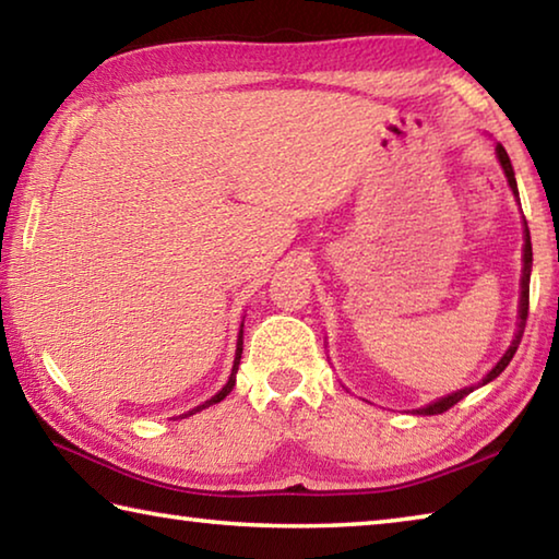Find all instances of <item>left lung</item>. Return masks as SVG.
Here are the masks:
<instances>
[{
	"label": "left lung",
	"instance_id": "obj_1",
	"mask_svg": "<svg viewBox=\"0 0 559 559\" xmlns=\"http://www.w3.org/2000/svg\"><path fill=\"white\" fill-rule=\"evenodd\" d=\"M496 155H498V163L500 167H503V173L508 177V185L510 189H513V194L518 197V185H515V173H513V165H510V157L506 153L503 145H496ZM530 269H533V243H530V231H527V222H525V246H523V276H520V306H518V330H515V337L513 343H510V347L506 349V355L498 359V365L490 370L484 380L478 382V386H484L488 382H493L496 377L506 370V367L510 365V359H513L515 349L520 345V340H523V333H525V320H527V306H530ZM473 390H476V384L473 386H463V390L453 392L449 396H441V400L431 402L427 406H421V409H416V414H424V416H431V414H443L449 412L453 404H459L463 396L471 394Z\"/></svg>",
	"mask_w": 559,
	"mask_h": 559
}]
</instances>
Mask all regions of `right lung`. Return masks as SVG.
I'll return each mask as SVG.
<instances>
[{
	"instance_id": "1",
	"label": "right lung",
	"mask_w": 559,
	"mask_h": 559,
	"mask_svg": "<svg viewBox=\"0 0 559 559\" xmlns=\"http://www.w3.org/2000/svg\"><path fill=\"white\" fill-rule=\"evenodd\" d=\"M241 328H243V325H241ZM241 349H243V330H239V340H236V357H234V367H231V377H229V382H226V384L222 386V390L212 396V400H206L204 404L194 406L192 412H187V414H182V416H192V414H197V412L206 409V406H212V404H216V402H222L224 396L234 390V384H236V370H239V362H241Z\"/></svg>"
}]
</instances>
